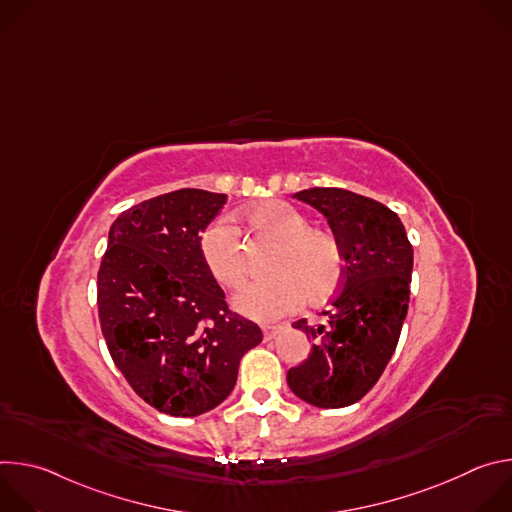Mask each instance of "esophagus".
I'll list each match as a JSON object with an SVG mask.
<instances>
[{"label":"esophagus","instance_id":"obj_1","mask_svg":"<svg viewBox=\"0 0 512 512\" xmlns=\"http://www.w3.org/2000/svg\"><path fill=\"white\" fill-rule=\"evenodd\" d=\"M281 330H283V326H263V338L273 340Z\"/></svg>","mask_w":512,"mask_h":512}]
</instances>
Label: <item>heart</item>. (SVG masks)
<instances>
[{"label": "heart", "instance_id": "b5f03b06", "mask_svg": "<svg viewBox=\"0 0 512 512\" xmlns=\"http://www.w3.org/2000/svg\"><path fill=\"white\" fill-rule=\"evenodd\" d=\"M247 225L277 241L267 271L273 275L249 283L235 298V308L257 322H273L294 312L304 298L322 300L340 285L344 257L338 239L283 200H267L245 212ZM200 255L212 277L237 289L247 279V257L239 231L216 221L200 235Z\"/></svg>", "mask_w": 512, "mask_h": 512}]
</instances>
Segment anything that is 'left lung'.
Listing matches in <instances>:
<instances>
[{"label":"left lung","instance_id":"obj_1","mask_svg":"<svg viewBox=\"0 0 512 512\" xmlns=\"http://www.w3.org/2000/svg\"><path fill=\"white\" fill-rule=\"evenodd\" d=\"M294 198L320 210L338 239L344 275L326 324L294 322L312 340L310 356L287 371L302 401L338 409L367 395L391 360L409 308L413 247L385 204L342 188H310Z\"/></svg>","mask_w":512,"mask_h":512}]
</instances>
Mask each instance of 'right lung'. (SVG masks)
I'll list each match as a JSON object with an SVG mask.
<instances>
[{
	"mask_svg": "<svg viewBox=\"0 0 512 512\" xmlns=\"http://www.w3.org/2000/svg\"><path fill=\"white\" fill-rule=\"evenodd\" d=\"M227 194L182 188L121 212L97 275L99 322L117 369L152 407L196 417L221 405L261 328L229 310L200 255Z\"/></svg>",
	"mask_w": 512,
	"mask_h": 512,
	"instance_id": "obj_1",
	"label": "right lung"
}]
</instances>
